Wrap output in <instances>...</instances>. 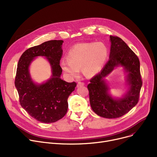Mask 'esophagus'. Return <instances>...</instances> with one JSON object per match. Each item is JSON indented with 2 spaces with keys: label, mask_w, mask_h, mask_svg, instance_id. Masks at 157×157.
<instances>
[{
  "label": "esophagus",
  "mask_w": 157,
  "mask_h": 157,
  "mask_svg": "<svg viewBox=\"0 0 157 157\" xmlns=\"http://www.w3.org/2000/svg\"><path fill=\"white\" fill-rule=\"evenodd\" d=\"M85 85V83L83 82H81V81H79L77 84V86L79 87V86H83Z\"/></svg>",
  "instance_id": "34e87169"
}]
</instances>
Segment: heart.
Masks as SVG:
<instances>
[{
  "label": "heart",
  "instance_id": "1",
  "mask_svg": "<svg viewBox=\"0 0 157 157\" xmlns=\"http://www.w3.org/2000/svg\"><path fill=\"white\" fill-rule=\"evenodd\" d=\"M108 55V48L103 43H81L69 49L67 60L62 61L60 67L70 77H77L80 68L86 76L92 77L102 69Z\"/></svg>",
  "mask_w": 157,
  "mask_h": 157
}]
</instances>
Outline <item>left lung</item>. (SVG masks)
Instances as JSON below:
<instances>
[{"instance_id": "obj_1", "label": "left lung", "mask_w": 157, "mask_h": 157, "mask_svg": "<svg viewBox=\"0 0 157 157\" xmlns=\"http://www.w3.org/2000/svg\"><path fill=\"white\" fill-rule=\"evenodd\" d=\"M110 38V59L101 72L90 80L87 88L93 111L100 117L114 119L122 117L137 104L142 81L137 56L119 37ZM119 66L123 67L128 73L127 82L129 87L123 97L114 98L108 93L109 89L104 78Z\"/></svg>"}]
</instances>
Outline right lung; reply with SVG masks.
Listing matches in <instances>:
<instances>
[{
	"label": "right lung",
	"mask_w": 157,
	"mask_h": 157,
	"mask_svg": "<svg viewBox=\"0 0 157 157\" xmlns=\"http://www.w3.org/2000/svg\"><path fill=\"white\" fill-rule=\"evenodd\" d=\"M63 43V40H54L31 47L22 54L18 63L15 85L20 104L33 118L44 123L56 122L65 116L68 98L76 86L75 82L68 83L60 78ZM37 56L45 57L52 69L51 78L41 84L33 82L29 71L30 64Z\"/></svg>",
	"instance_id": "obj_1"
}]
</instances>
